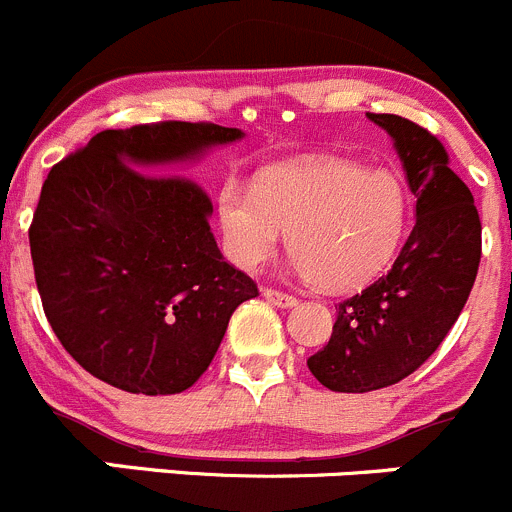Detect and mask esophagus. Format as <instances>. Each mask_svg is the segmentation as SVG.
Masks as SVG:
<instances>
[{
	"label": "esophagus",
	"mask_w": 512,
	"mask_h": 512,
	"mask_svg": "<svg viewBox=\"0 0 512 512\" xmlns=\"http://www.w3.org/2000/svg\"><path fill=\"white\" fill-rule=\"evenodd\" d=\"M262 295H265L267 302H272V305H277V307H292V305H297V297H295V295H287V292L275 290V287H267V290L262 292Z\"/></svg>",
	"instance_id": "1"
}]
</instances>
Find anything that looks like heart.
Returning a JSON list of instances; mask_svg holds the SVG:
<instances>
[{"instance_id":"obj_1","label":"heart","mask_w":512,"mask_h":512,"mask_svg":"<svg viewBox=\"0 0 512 512\" xmlns=\"http://www.w3.org/2000/svg\"><path fill=\"white\" fill-rule=\"evenodd\" d=\"M408 192L385 170L350 160H317L272 170L255 190L230 180L220 220L232 260L260 270L292 230L302 277L325 290H350L388 265L408 230Z\"/></svg>"}]
</instances>
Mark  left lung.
Here are the masks:
<instances>
[{"instance_id": "left-lung-1", "label": "left lung", "mask_w": 512, "mask_h": 512, "mask_svg": "<svg viewBox=\"0 0 512 512\" xmlns=\"http://www.w3.org/2000/svg\"><path fill=\"white\" fill-rule=\"evenodd\" d=\"M367 117L395 140L418 220L393 267L335 307L330 342L307 360L335 393H370L418 370L463 312L483 252L478 207L443 142L398 114Z\"/></svg>"}]
</instances>
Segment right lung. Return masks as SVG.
<instances>
[{
  "label": "right lung",
  "mask_w": 512,
  "mask_h": 512,
  "mask_svg": "<svg viewBox=\"0 0 512 512\" xmlns=\"http://www.w3.org/2000/svg\"><path fill=\"white\" fill-rule=\"evenodd\" d=\"M240 137L212 122L135 124L49 170L29 225L34 280L54 335L89 375L127 393H182L210 367L235 307L260 295L217 247L210 195L190 177L150 175Z\"/></svg>",
  "instance_id": "1"
}]
</instances>
